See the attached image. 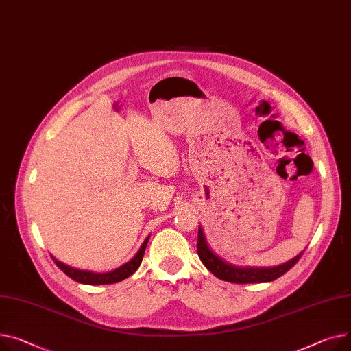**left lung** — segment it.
Segmentation results:
<instances>
[{"label":"left lung","mask_w":351,"mask_h":351,"mask_svg":"<svg viewBox=\"0 0 351 351\" xmlns=\"http://www.w3.org/2000/svg\"><path fill=\"white\" fill-rule=\"evenodd\" d=\"M197 252L201 262L205 265L207 269L214 274L218 279L232 282V283H263L272 282L287 272L291 267L299 261L300 255L293 259L287 261L278 266H267V267H252V266H235L230 262H225L210 248V245L205 238V234L198 226V242H197Z\"/></svg>","instance_id":"obj_1"}]
</instances>
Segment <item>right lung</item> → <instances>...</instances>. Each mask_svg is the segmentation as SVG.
I'll list each match as a JSON object with an SVG mask.
<instances>
[{"mask_svg": "<svg viewBox=\"0 0 351 351\" xmlns=\"http://www.w3.org/2000/svg\"><path fill=\"white\" fill-rule=\"evenodd\" d=\"M149 238H150V235L146 239H144L143 245L140 246V250L137 251V254L129 262L119 266L117 269H114V271L105 272V274H97V272H92V271L76 269V267L65 265L64 262L55 259L53 256L52 258H53L55 263L60 267V271H64L71 279H73V280H76L79 283H84V285H110V283H116V282H120L123 279L132 276L137 271V267L140 266V263L143 261L144 251H146Z\"/></svg>", "mask_w": 351, "mask_h": 351, "instance_id": "1", "label": "right lung"}]
</instances>
